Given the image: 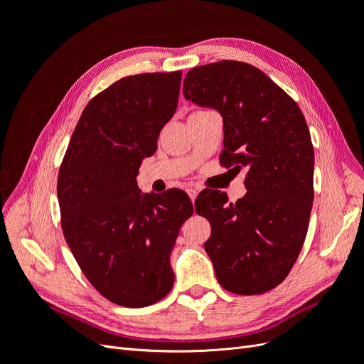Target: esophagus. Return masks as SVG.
<instances>
[{"label":"esophagus","mask_w":364,"mask_h":364,"mask_svg":"<svg viewBox=\"0 0 364 364\" xmlns=\"http://www.w3.org/2000/svg\"><path fill=\"white\" fill-rule=\"evenodd\" d=\"M186 193H188L190 199L194 202V200H196V197H197V194H199V190H197V188H193V186H191V188L186 190Z\"/></svg>","instance_id":"1"}]
</instances>
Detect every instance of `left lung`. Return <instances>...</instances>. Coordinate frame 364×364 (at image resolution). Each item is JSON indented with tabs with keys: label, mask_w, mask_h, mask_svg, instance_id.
I'll use <instances>...</instances> for the list:
<instances>
[{
	"label": "left lung",
	"mask_w": 364,
	"mask_h": 364,
	"mask_svg": "<svg viewBox=\"0 0 364 364\" xmlns=\"http://www.w3.org/2000/svg\"><path fill=\"white\" fill-rule=\"evenodd\" d=\"M183 97L223 117L220 164L247 167V193L199 194L196 213L208 218L205 250L222 287L261 294L279 285L299 257L314 199V149L293 98L253 65L222 60L188 71Z\"/></svg>",
	"instance_id": "obj_1"
}]
</instances>
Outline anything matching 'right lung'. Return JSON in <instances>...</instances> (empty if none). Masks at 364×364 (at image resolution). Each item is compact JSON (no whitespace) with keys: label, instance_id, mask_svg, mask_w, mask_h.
Returning a JSON list of instances; mask_svg holds the SVG:
<instances>
[{"label":"right lung","instance_id":"1","mask_svg":"<svg viewBox=\"0 0 364 364\" xmlns=\"http://www.w3.org/2000/svg\"><path fill=\"white\" fill-rule=\"evenodd\" d=\"M182 71L123 77L86 105L58 178L65 240L107 301L141 308L173 287L170 253L193 214L182 190L141 194L139 165L178 107Z\"/></svg>","mask_w":364,"mask_h":364}]
</instances>
